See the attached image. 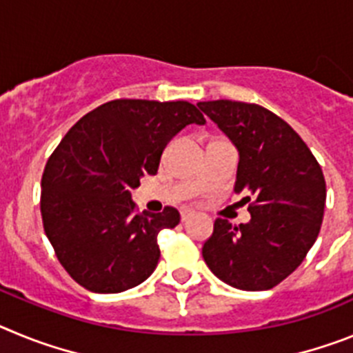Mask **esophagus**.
<instances>
[{
  "mask_svg": "<svg viewBox=\"0 0 353 353\" xmlns=\"http://www.w3.org/2000/svg\"><path fill=\"white\" fill-rule=\"evenodd\" d=\"M192 214H194V212H192L191 208H182V210H180V215H182V221H187V219H189V217H191Z\"/></svg>",
  "mask_w": 353,
  "mask_h": 353,
  "instance_id": "34e87169",
  "label": "esophagus"
}]
</instances>
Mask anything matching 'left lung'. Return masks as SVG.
Returning <instances> with one entry per match:
<instances>
[{
	"instance_id": "left-lung-1",
	"label": "left lung",
	"mask_w": 353,
	"mask_h": 353,
	"mask_svg": "<svg viewBox=\"0 0 353 353\" xmlns=\"http://www.w3.org/2000/svg\"><path fill=\"white\" fill-rule=\"evenodd\" d=\"M239 150L233 191L248 192L251 221L214 223L203 245L208 269L239 290H270L286 279L313 248L325 208V179L295 130L258 104L198 102Z\"/></svg>"
}]
</instances>
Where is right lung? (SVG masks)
<instances>
[{"mask_svg": "<svg viewBox=\"0 0 353 353\" xmlns=\"http://www.w3.org/2000/svg\"><path fill=\"white\" fill-rule=\"evenodd\" d=\"M205 117L185 101L120 99L72 127L42 174L43 230L63 269L95 293L141 285L157 267V235L180 223L176 208L136 214L130 191L155 174L168 143Z\"/></svg>", "mask_w": 353, "mask_h": 353, "instance_id": "1", "label": "right lung"}]
</instances>
